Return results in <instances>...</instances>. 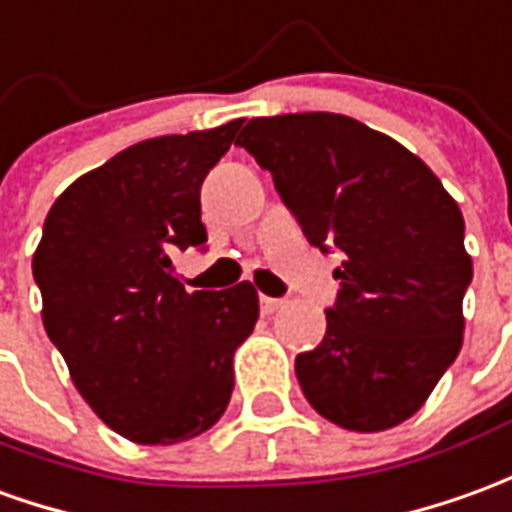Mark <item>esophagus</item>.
Listing matches in <instances>:
<instances>
[{"label": "esophagus", "mask_w": 512, "mask_h": 512, "mask_svg": "<svg viewBox=\"0 0 512 512\" xmlns=\"http://www.w3.org/2000/svg\"><path fill=\"white\" fill-rule=\"evenodd\" d=\"M282 307V299H274V296H260V310H263V313H277V310H280Z\"/></svg>", "instance_id": "1"}]
</instances>
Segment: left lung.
<instances>
[{
	"instance_id": "1",
	"label": "left lung",
	"mask_w": 512,
	"mask_h": 512,
	"mask_svg": "<svg viewBox=\"0 0 512 512\" xmlns=\"http://www.w3.org/2000/svg\"><path fill=\"white\" fill-rule=\"evenodd\" d=\"M235 146L271 171L310 244L343 252L324 341L296 355L307 402L343 430L402 424L463 346L474 268L457 202L405 146L338 113L252 119Z\"/></svg>"
}]
</instances>
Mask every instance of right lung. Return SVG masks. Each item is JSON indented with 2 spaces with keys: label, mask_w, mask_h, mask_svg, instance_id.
Wrapping results in <instances>:
<instances>
[{
  "label": "right lung",
  "mask_w": 512,
  "mask_h": 512,
  "mask_svg": "<svg viewBox=\"0 0 512 512\" xmlns=\"http://www.w3.org/2000/svg\"><path fill=\"white\" fill-rule=\"evenodd\" d=\"M235 130L149 138L82 174L32 257L49 341L96 416L135 443L210 430L230 405L232 355L255 330L252 282L188 293L171 266L177 249L207 244L199 191Z\"/></svg>",
  "instance_id": "right-lung-1"
}]
</instances>
